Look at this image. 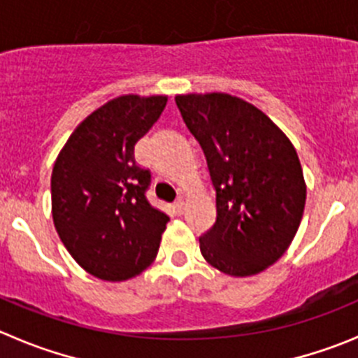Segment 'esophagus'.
<instances>
[{
	"label": "esophagus",
	"mask_w": 358,
	"mask_h": 358,
	"mask_svg": "<svg viewBox=\"0 0 358 358\" xmlns=\"http://www.w3.org/2000/svg\"><path fill=\"white\" fill-rule=\"evenodd\" d=\"M175 210L178 213H183V210H185V201H183V198H178L175 201Z\"/></svg>",
	"instance_id": "1"
}]
</instances>
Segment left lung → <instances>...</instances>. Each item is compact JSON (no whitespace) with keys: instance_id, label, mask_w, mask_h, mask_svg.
Instances as JSON below:
<instances>
[{"instance_id":"8db88e82","label":"left lung","mask_w":358,"mask_h":358,"mask_svg":"<svg viewBox=\"0 0 358 358\" xmlns=\"http://www.w3.org/2000/svg\"><path fill=\"white\" fill-rule=\"evenodd\" d=\"M175 100L215 189V224L199 236L203 258L228 275L263 272L285 255L302 220L306 182L296 150L238 96L189 93Z\"/></svg>"}]
</instances>
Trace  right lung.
I'll use <instances>...</instances> for the list:
<instances>
[{
    "mask_svg": "<svg viewBox=\"0 0 358 358\" xmlns=\"http://www.w3.org/2000/svg\"><path fill=\"white\" fill-rule=\"evenodd\" d=\"M168 96L122 95L100 106L73 130L51 176L55 228L88 273L127 280L155 259L169 217L145 192L148 169L134 146L153 127Z\"/></svg>",
    "mask_w": 358,
    "mask_h": 358,
    "instance_id": "obj_1",
    "label": "right lung"
}]
</instances>
